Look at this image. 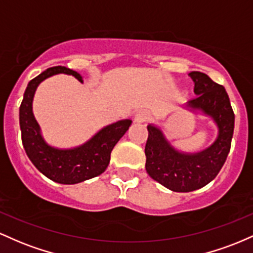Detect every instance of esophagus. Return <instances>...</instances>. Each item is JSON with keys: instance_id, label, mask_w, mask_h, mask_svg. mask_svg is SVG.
<instances>
[{"instance_id": "obj_1", "label": "esophagus", "mask_w": 253, "mask_h": 253, "mask_svg": "<svg viewBox=\"0 0 253 253\" xmlns=\"http://www.w3.org/2000/svg\"><path fill=\"white\" fill-rule=\"evenodd\" d=\"M149 118H150V116L147 111H138V112H136L134 119H135V123L141 124V123H144V122L148 121Z\"/></svg>"}]
</instances>
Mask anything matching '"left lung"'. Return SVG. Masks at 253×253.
<instances>
[{
  "instance_id": "obj_1",
  "label": "left lung",
  "mask_w": 253,
  "mask_h": 253,
  "mask_svg": "<svg viewBox=\"0 0 253 253\" xmlns=\"http://www.w3.org/2000/svg\"><path fill=\"white\" fill-rule=\"evenodd\" d=\"M197 96L186 104L214 119L218 129L217 138L207 149L195 154L180 153L165 138L160 129L149 124L146 148V169L154 180L175 192H190L203 188L222 169L231 149L234 130V112L225 87L207 74L191 72Z\"/></svg>"
}]
</instances>
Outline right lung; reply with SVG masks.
Returning a JSON list of instances; mask_svg holds the SVG:
<instances>
[{
  "instance_id": "1",
  "label": "right lung",
  "mask_w": 253,
  "mask_h": 253,
  "mask_svg": "<svg viewBox=\"0 0 253 253\" xmlns=\"http://www.w3.org/2000/svg\"><path fill=\"white\" fill-rule=\"evenodd\" d=\"M55 74L73 75L82 82L80 74L62 65L49 68L28 82L19 112L21 140L27 157L45 177L59 184H78L106 169L113 147L129 129L131 121L124 119L105 126L88 142L76 148L57 149L49 146L41 135V127L33 116L32 101L38 84Z\"/></svg>"
}]
</instances>
